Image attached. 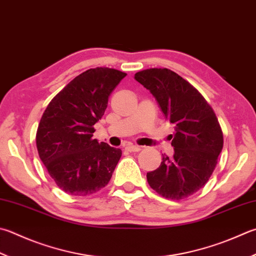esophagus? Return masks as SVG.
<instances>
[{
	"label": "esophagus",
	"instance_id": "1",
	"mask_svg": "<svg viewBox=\"0 0 256 256\" xmlns=\"http://www.w3.org/2000/svg\"><path fill=\"white\" fill-rule=\"evenodd\" d=\"M126 150L132 152H139L142 150V146H137V144H127Z\"/></svg>",
	"mask_w": 256,
	"mask_h": 256
}]
</instances>
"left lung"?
<instances>
[{
    "mask_svg": "<svg viewBox=\"0 0 256 256\" xmlns=\"http://www.w3.org/2000/svg\"><path fill=\"white\" fill-rule=\"evenodd\" d=\"M150 91L165 118L175 127L174 156L162 155L157 170L147 172V182L159 195L184 200L204 187L223 149V132L214 110L198 90L176 72L152 68L134 74Z\"/></svg>",
    "mask_w": 256,
    "mask_h": 256,
    "instance_id": "1",
    "label": "left lung"
}]
</instances>
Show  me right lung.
Listing matches in <instances>:
<instances>
[{
	"mask_svg": "<svg viewBox=\"0 0 256 256\" xmlns=\"http://www.w3.org/2000/svg\"><path fill=\"white\" fill-rule=\"evenodd\" d=\"M126 76L110 68L86 70L70 81L43 112L36 137L38 156L66 194H94L112 178L122 149L94 139V124Z\"/></svg>",
	"mask_w": 256,
	"mask_h": 256,
	"instance_id": "obj_1",
	"label": "right lung"
}]
</instances>
